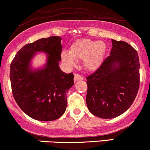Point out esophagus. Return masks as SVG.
<instances>
[{"label":"esophagus","mask_w":150,"mask_h":150,"mask_svg":"<svg viewBox=\"0 0 150 150\" xmlns=\"http://www.w3.org/2000/svg\"><path fill=\"white\" fill-rule=\"evenodd\" d=\"M84 78L81 76V75L78 74H74V81H82L83 80Z\"/></svg>","instance_id":"esophagus-1"}]
</instances>
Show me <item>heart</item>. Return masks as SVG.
<instances>
[{
	"instance_id": "heart-1",
	"label": "heart",
	"mask_w": 150,
	"mask_h": 150,
	"mask_svg": "<svg viewBox=\"0 0 150 150\" xmlns=\"http://www.w3.org/2000/svg\"><path fill=\"white\" fill-rule=\"evenodd\" d=\"M107 47L103 41L92 40L88 38L77 40L70 46L69 53L63 52L62 61L73 67L76 60H83V67L88 71H96L103 63Z\"/></svg>"
}]
</instances>
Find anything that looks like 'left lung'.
<instances>
[{
  "label": "left lung",
  "mask_w": 150,
  "mask_h": 150,
  "mask_svg": "<svg viewBox=\"0 0 150 150\" xmlns=\"http://www.w3.org/2000/svg\"><path fill=\"white\" fill-rule=\"evenodd\" d=\"M110 55L87 79L86 104L93 115L113 119L131 106L140 85L137 51L126 42L112 39Z\"/></svg>",
  "instance_id": "1"
}]
</instances>
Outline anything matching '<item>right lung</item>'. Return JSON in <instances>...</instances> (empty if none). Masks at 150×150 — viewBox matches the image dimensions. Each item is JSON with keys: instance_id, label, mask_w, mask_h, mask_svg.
Returning <instances> with one entry per match:
<instances>
[{"instance_id": "1", "label": "right lung", "mask_w": 150, "mask_h": 150, "mask_svg": "<svg viewBox=\"0 0 150 150\" xmlns=\"http://www.w3.org/2000/svg\"><path fill=\"white\" fill-rule=\"evenodd\" d=\"M62 38L50 36L22 47L10 64V79L13 97L29 117L42 121L58 119L67 105V93L74 86V74L60 69ZM47 54L43 68L33 70L31 59L37 52Z\"/></svg>"}]
</instances>
